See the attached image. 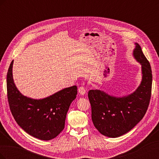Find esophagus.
Returning a JSON list of instances; mask_svg holds the SVG:
<instances>
[{
    "mask_svg": "<svg viewBox=\"0 0 159 159\" xmlns=\"http://www.w3.org/2000/svg\"><path fill=\"white\" fill-rule=\"evenodd\" d=\"M78 91H79V93H80L81 95H84V94L86 93L85 89L84 88V87H82V86H81V87H80V88H78Z\"/></svg>",
    "mask_w": 159,
    "mask_h": 159,
    "instance_id": "esophagus-1",
    "label": "esophagus"
}]
</instances>
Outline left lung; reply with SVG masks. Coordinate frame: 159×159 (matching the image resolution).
Wrapping results in <instances>:
<instances>
[{"instance_id":"1","label":"left lung","mask_w":159,"mask_h":159,"mask_svg":"<svg viewBox=\"0 0 159 159\" xmlns=\"http://www.w3.org/2000/svg\"><path fill=\"white\" fill-rule=\"evenodd\" d=\"M133 56L142 66V81L136 91L116 98L98 89L88 91L91 119L100 133L115 138L127 133L143 118L151 97L152 71L141 46L135 44Z\"/></svg>"}]
</instances>
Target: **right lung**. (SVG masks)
I'll return each instance as SVG.
<instances>
[{
  "mask_svg": "<svg viewBox=\"0 0 159 159\" xmlns=\"http://www.w3.org/2000/svg\"><path fill=\"white\" fill-rule=\"evenodd\" d=\"M13 60L7 77V98L11 111L24 131L40 140L49 141L62 131L70 104L76 98V85L65 88L50 97L33 99L22 95L12 78Z\"/></svg>",
  "mask_w": 159,
  "mask_h": 159,
  "instance_id": "right-lung-1",
  "label": "right lung"
}]
</instances>
